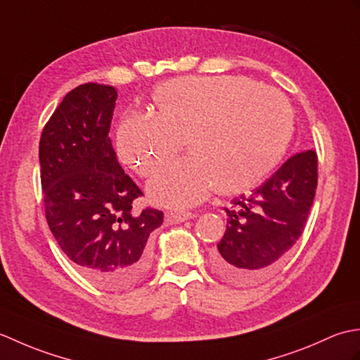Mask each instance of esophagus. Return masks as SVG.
I'll use <instances>...</instances> for the list:
<instances>
[{
	"label": "esophagus",
	"mask_w": 360,
	"mask_h": 360,
	"mask_svg": "<svg viewBox=\"0 0 360 360\" xmlns=\"http://www.w3.org/2000/svg\"><path fill=\"white\" fill-rule=\"evenodd\" d=\"M196 215L195 213H190V212H168L165 213V221L167 223H184V221L188 219H193Z\"/></svg>",
	"instance_id": "esophagus-1"
}]
</instances>
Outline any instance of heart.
I'll return each instance as SVG.
<instances>
[{
  "instance_id": "1",
  "label": "heart",
  "mask_w": 360,
  "mask_h": 360,
  "mask_svg": "<svg viewBox=\"0 0 360 360\" xmlns=\"http://www.w3.org/2000/svg\"><path fill=\"white\" fill-rule=\"evenodd\" d=\"M155 114L120 120L116 151L127 167L151 176L181 151L192 155L148 182L153 202L192 207L209 198L238 195L259 184L285 156L294 112L278 91L243 75H187L153 91Z\"/></svg>"
}]
</instances>
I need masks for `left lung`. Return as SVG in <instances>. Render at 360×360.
Masks as SVG:
<instances>
[{
	"mask_svg": "<svg viewBox=\"0 0 360 360\" xmlns=\"http://www.w3.org/2000/svg\"><path fill=\"white\" fill-rule=\"evenodd\" d=\"M317 187L314 150L289 158L249 196L231 202L227 227L212 264L221 277L250 283L277 266L302 235Z\"/></svg>",
	"mask_w": 360,
	"mask_h": 360,
	"instance_id": "1",
	"label": "left lung"
}]
</instances>
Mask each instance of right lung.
<instances>
[{
	"label": "right lung",
	"instance_id": "obj_1",
	"mask_svg": "<svg viewBox=\"0 0 360 360\" xmlns=\"http://www.w3.org/2000/svg\"><path fill=\"white\" fill-rule=\"evenodd\" d=\"M116 89L85 83L68 93L40 139L46 219L58 246L91 281L125 289L150 266L148 236L162 212H133L142 195L114 153Z\"/></svg>",
	"mask_w": 360,
	"mask_h": 360
}]
</instances>
